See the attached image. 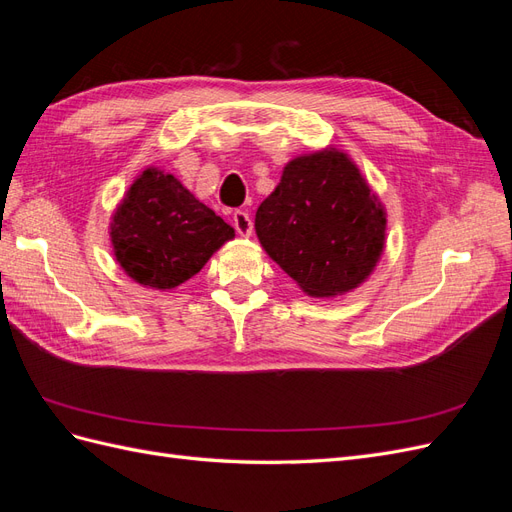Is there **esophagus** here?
<instances>
[{
  "label": "esophagus",
  "instance_id": "esophagus-1",
  "mask_svg": "<svg viewBox=\"0 0 512 512\" xmlns=\"http://www.w3.org/2000/svg\"><path fill=\"white\" fill-rule=\"evenodd\" d=\"M232 226L239 232L241 237H250L252 235V218L247 211H235L232 213Z\"/></svg>",
  "mask_w": 512,
  "mask_h": 512
}]
</instances>
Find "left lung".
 <instances>
[{"label":"left lung","instance_id":"left-lung-1","mask_svg":"<svg viewBox=\"0 0 512 512\" xmlns=\"http://www.w3.org/2000/svg\"><path fill=\"white\" fill-rule=\"evenodd\" d=\"M254 228L262 250L305 294L329 299L374 273L386 245V209L348 153L329 145L284 166Z\"/></svg>","mask_w":512,"mask_h":512}]
</instances>
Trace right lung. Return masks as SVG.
<instances>
[{
    "instance_id": "obj_1",
    "label": "right lung",
    "mask_w": 512,
    "mask_h": 512,
    "mask_svg": "<svg viewBox=\"0 0 512 512\" xmlns=\"http://www.w3.org/2000/svg\"><path fill=\"white\" fill-rule=\"evenodd\" d=\"M108 235L117 265L132 282L173 290L235 239V228L200 203L175 175L147 166L115 207Z\"/></svg>"
}]
</instances>
